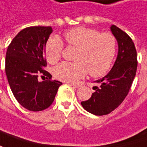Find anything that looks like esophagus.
<instances>
[{"instance_id":"obj_1","label":"esophagus","mask_w":147,"mask_h":147,"mask_svg":"<svg viewBox=\"0 0 147 147\" xmlns=\"http://www.w3.org/2000/svg\"><path fill=\"white\" fill-rule=\"evenodd\" d=\"M70 85L74 86V87H76V88H78V87H80L82 86L81 83H70Z\"/></svg>"}]
</instances>
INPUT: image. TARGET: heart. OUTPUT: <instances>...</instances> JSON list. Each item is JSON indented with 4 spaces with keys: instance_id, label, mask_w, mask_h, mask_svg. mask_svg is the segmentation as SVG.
<instances>
[{
    "instance_id": "1",
    "label": "heart",
    "mask_w": 147,
    "mask_h": 147,
    "mask_svg": "<svg viewBox=\"0 0 147 147\" xmlns=\"http://www.w3.org/2000/svg\"><path fill=\"white\" fill-rule=\"evenodd\" d=\"M64 38L67 46L76 51L74 62H62L54 68V76L58 80L76 82L87 71L92 77H100L110 70L117 51V40L112 34L81 26L66 31ZM62 49L63 43L58 37L48 40L45 49L48 62L56 63Z\"/></svg>"
}]
</instances>
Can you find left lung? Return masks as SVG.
Returning <instances> with one entry per match:
<instances>
[{"label": "left lung", "instance_id": "1", "mask_svg": "<svg viewBox=\"0 0 147 147\" xmlns=\"http://www.w3.org/2000/svg\"><path fill=\"white\" fill-rule=\"evenodd\" d=\"M111 31L118 44L117 60L107 75L95 82L91 98L81 102L86 111L96 116L107 115L122 103L137 68L136 50L131 38L115 25L111 26Z\"/></svg>", "mask_w": 147, "mask_h": 147}]
</instances>
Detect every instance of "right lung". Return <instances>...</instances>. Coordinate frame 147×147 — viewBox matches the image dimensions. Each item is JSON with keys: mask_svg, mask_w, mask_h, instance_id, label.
Here are the masks:
<instances>
[{"mask_svg": "<svg viewBox=\"0 0 147 147\" xmlns=\"http://www.w3.org/2000/svg\"><path fill=\"white\" fill-rule=\"evenodd\" d=\"M53 31L51 26H30L21 30L11 40L5 54V74L15 98L31 111L48 108L62 83L51 81L44 70L46 44ZM46 80L38 81V76Z\"/></svg>", "mask_w": 147, "mask_h": 147, "instance_id": "obj_1", "label": "right lung"}]
</instances>
